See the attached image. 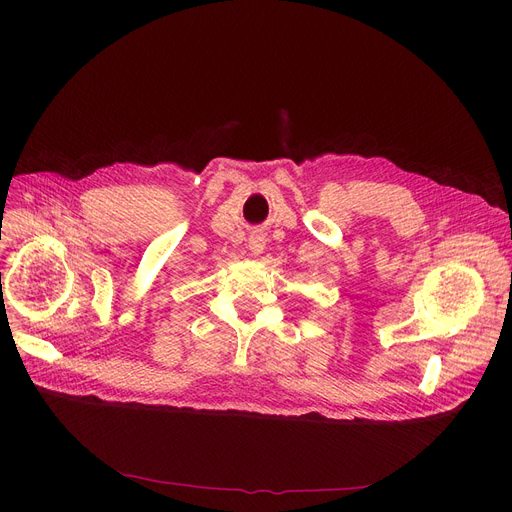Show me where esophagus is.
Instances as JSON below:
<instances>
[{
    "mask_svg": "<svg viewBox=\"0 0 512 512\" xmlns=\"http://www.w3.org/2000/svg\"><path fill=\"white\" fill-rule=\"evenodd\" d=\"M263 249H265V236L261 232H253L249 236V251L253 255H259V253H263Z\"/></svg>",
    "mask_w": 512,
    "mask_h": 512,
    "instance_id": "1",
    "label": "esophagus"
}]
</instances>
